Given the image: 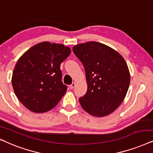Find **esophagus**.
I'll use <instances>...</instances> for the list:
<instances>
[{"instance_id":"1","label":"esophagus","mask_w":153,"mask_h":153,"mask_svg":"<svg viewBox=\"0 0 153 153\" xmlns=\"http://www.w3.org/2000/svg\"><path fill=\"white\" fill-rule=\"evenodd\" d=\"M75 85H76V84H75V82H73L72 83V84H71V85H70V86H69V87H70V89H73V88H74V87H75Z\"/></svg>"}]
</instances>
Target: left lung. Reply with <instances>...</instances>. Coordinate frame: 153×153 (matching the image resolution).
I'll list each match as a JSON object with an SVG mask.
<instances>
[{
    "mask_svg": "<svg viewBox=\"0 0 153 153\" xmlns=\"http://www.w3.org/2000/svg\"><path fill=\"white\" fill-rule=\"evenodd\" d=\"M73 51L86 74L87 91L79 99L81 106L94 117L113 113L129 86L130 73L125 59L111 47L94 41L76 45Z\"/></svg>",
    "mask_w": 153,
    "mask_h": 153,
    "instance_id": "8db88e82",
    "label": "left lung"
}]
</instances>
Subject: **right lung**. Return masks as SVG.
Masks as SVG:
<instances>
[{"label": "right lung", "instance_id": "right-lung-1", "mask_svg": "<svg viewBox=\"0 0 153 153\" xmlns=\"http://www.w3.org/2000/svg\"><path fill=\"white\" fill-rule=\"evenodd\" d=\"M64 45L42 42L22 54L13 72L12 85L16 96L29 111L48 112L66 92L60 65L71 54Z\"/></svg>", "mask_w": 153, "mask_h": 153}]
</instances>
